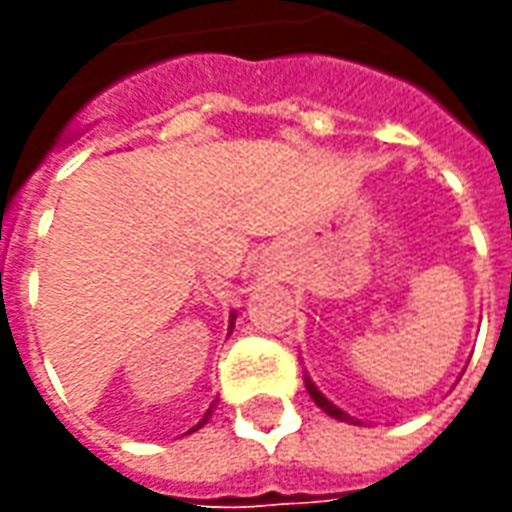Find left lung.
<instances>
[{"label":"left lung","mask_w":512,"mask_h":512,"mask_svg":"<svg viewBox=\"0 0 512 512\" xmlns=\"http://www.w3.org/2000/svg\"><path fill=\"white\" fill-rule=\"evenodd\" d=\"M304 386H307V392H310V397H312V400H315V406L323 408V411H326L329 417L340 419V422H354V425H359V419L348 417L343 408H337V406H334V403H329V400H326V397H323L321 392H318V386L312 384L310 376H304Z\"/></svg>","instance_id":"obj_1"}]
</instances>
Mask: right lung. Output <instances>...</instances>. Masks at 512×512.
I'll return each mask as SVG.
<instances>
[{
  "label": "right lung",
  "mask_w": 512,
  "mask_h": 512,
  "mask_svg": "<svg viewBox=\"0 0 512 512\" xmlns=\"http://www.w3.org/2000/svg\"><path fill=\"white\" fill-rule=\"evenodd\" d=\"M233 321H235V315H233V318H230V329H233ZM213 408H216V400H213V403H211V408H208V411H205V417H202V419H200V422H197V425H194V428H191V430H189V433H194V430H200V428H202V425H205V422H208V419H211V414H213Z\"/></svg>",
  "instance_id": "1"
}]
</instances>
